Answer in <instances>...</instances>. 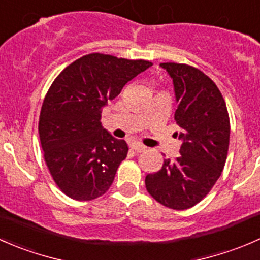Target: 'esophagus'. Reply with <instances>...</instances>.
Listing matches in <instances>:
<instances>
[{
  "instance_id": "esophagus-1",
  "label": "esophagus",
  "mask_w": 260,
  "mask_h": 260,
  "mask_svg": "<svg viewBox=\"0 0 260 260\" xmlns=\"http://www.w3.org/2000/svg\"><path fill=\"white\" fill-rule=\"evenodd\" d=\"M130 148L133 149V150H135L136 153H143V151L146 150V146L143 145V144H140V143H131Z\"/></svg>"
}]
</instances>
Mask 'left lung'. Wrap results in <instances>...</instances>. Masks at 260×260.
<instances>
[{
  "label": "left lung",
  "mask_w": 260,
  "mask_h": 260,
  "mask_svg": "<svg viewBox=\"0 0 260 260\" xmlns=\"http://www.w3.org/2000/svg\"><path fill=\"white\" fill-rule=\"evenodd\" d=\"M160 67L173 81L181 155L173 161L164 159L158 172L145 177V186L163 206L186 210L199 204L221 176L230 121L222 94L206 74L187 64L161 63Z\"/></svg>",
  "instance_id": "1"
}]
</instances>
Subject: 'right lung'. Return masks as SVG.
I'll return each instance as SVG.
<instances>
[{
	"instance_id": "add662e5",
	"label": "right lung",
	"mask_w": 260,
	"mask_h": 260,
	"mask_svg": "<svg viewBox=\"0 0 260 260\" xmlns=\"http://www.w3.org/2000/svg\"><path fill=\"white\" fill-rule=\"evenodd\" d=\"M151 66L93 53L69 64L53 82L43 102L39 136L51 177L68 197L91 201L111 187L129 146L104 129L102 109Z\"/></svg>"
}]
</instances>
